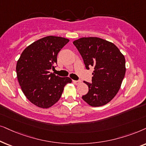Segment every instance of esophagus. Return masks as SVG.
I'll use <instances>...</instances> for the list:
<instances>
[{"instance_id": "1", "label": "esophagus", "mask_w": 146, "mask_h": 146, "mask_svg": "<svg viewBox=\"0 0 146 146\" xmlns=\"http://www.w3.org/2000/svg\"><path fill=\"white\" fill-rule=\"evenodd\" d=\"M73 81V83H74L75 85H79V84H80L81 82V81Z\"/></svg>"}]
</instances>
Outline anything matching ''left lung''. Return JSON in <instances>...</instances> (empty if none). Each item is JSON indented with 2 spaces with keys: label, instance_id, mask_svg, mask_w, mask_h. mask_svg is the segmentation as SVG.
Returning <instances> with one entry per match:
<instances>
[{
  "label": "left lung",
  "instance_id": "1",
  "mask_svg": "<svg viewBox=\"0 0 146 146\" xmlns=\"http://www.w3.org/2000/svg\"><path fill=\"white\" fill-rule=\"evenodd\" d=\"M87 69L94 67L92 82L84 81L89 91L82 97L92 107H100L114 98L125 74V59L112 42L98 37H82L73 41Z\"/></svg>",
  "mask_w": 146,
  "mask_h": 146
}]
</instances>
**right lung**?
Here are the masks:
<instances>
[{
  "mask_svg": "<svg viewBox=\"0 0 146 146\" xmlns=\"http://www.w3.org/2000/svg\"><path fill=\"white\" fill-rule=\"evenodd\" d=\"M69 41L61 36H47L29 45L17 63V79L29 102L47 109L61 98L64 87L72 80L50 73L57 62V54Z\"/></svg>",
  "mask_w": 146,
  "mask_h": 146,
  "instance_id": "right-lung-1",
  "label": "right lung"
}]
</instances>
